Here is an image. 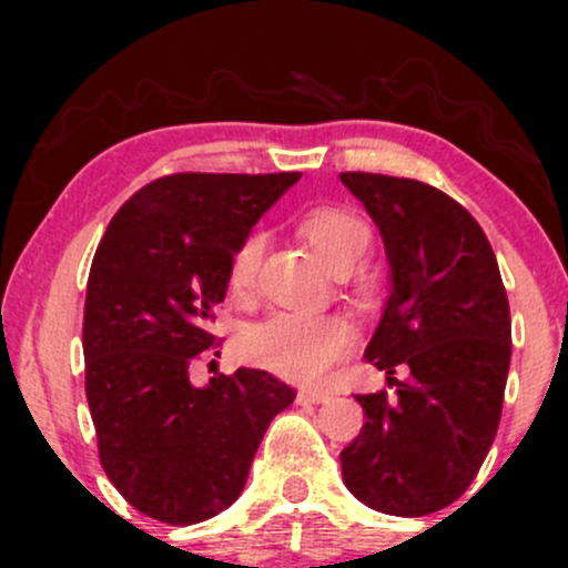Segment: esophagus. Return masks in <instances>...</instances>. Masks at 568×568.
Segmentation results:
<instances>
[{
  "mask_svg": "<svg viewBox=\"0 0 568 568\" xmlns=\"http://www.w3.org/2000/svg\"><path fill=\"white\" fill-rule=\"evenodd\" d=\"M298 403H325L331 400V393L328 389H302V393L296 395Z\"/></svg>",
  "mask_w": 568,
  "mask_h": 568,
  "instance_id": "obj_1",
  "label": "esophagus"
}]
</instances>
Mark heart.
I'll list each match as a JSON object with an SVG mask.
<instances>
[{"label":"heart","mask_w":568,"mask_h":568,"mask_svg":"<svg viewBox=\"0 0 568 568\" xmlns=\"http://www.w3.org/2000/svg\"><path fill=\"white\" fill-rule=\"evenodd\" d=\"M298 230L321 258L334 270H347L368 251L371 226L344 205H312L298 216ZM264 253V232L251 230L234 245L226 264V285L234 296L251 291ZM357 342V328L334 312L275 310L251 323L240 336V352L293 382H317L347 357Z\"/></svg>","instance_id":"obj_1"}]
</instances>
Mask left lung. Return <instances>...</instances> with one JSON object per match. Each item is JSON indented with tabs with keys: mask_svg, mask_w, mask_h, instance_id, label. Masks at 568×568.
I'll return each mask as SVG.
<instances>
[{
	"mask_svg": "<svg viewBox=\"0 0 568 568\" xmlns=\"http://www.w3.org/2000/svg\"><path fill=\"white\" fill-rule=\"evenodd\" d=\"M387 247L393 291L366 361L387 389L357 395L366 425L342 452L344 484L363 505L419 518L473 484L497 435L510 304L491 243L440 189L382 173H342ZM397 367L406 381H395Z\"/></svg>",
	"mask_w": 568,
	"mask_h": 568,
	"instance_id": "left-lung-1",
	"label": "left lung"
}]
</instances>
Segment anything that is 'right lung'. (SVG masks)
Listing matches in <instances>:
<instances>
[{
  "instance_id": "obj_1",
  "label": "right lung",
  "mask_w": 568,
  "mask_h": 568,
  "mask_svg": "<svg viewBox=\"0 0 568 568\" xmlns=\"http://www.w3.org/2000/svg\"><path fill=\"white\" fill-rule=\"evenodd\" d=\"M298 173H173L109 221L84 296V393L103 473L171 526L213 518L243 491L266 427L296 393L266 371L189 382L219 347L234 245ZM219 355V352H216Z\"/></svg>"
}]
</instances>
